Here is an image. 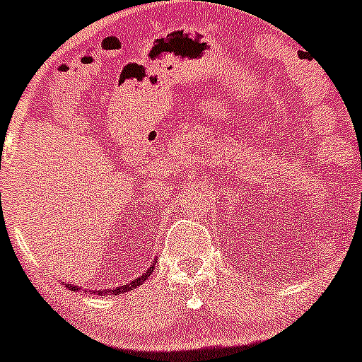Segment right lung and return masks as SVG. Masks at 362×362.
Wrapping results in <instances>:
<instances>
[{
	"mask_svg": "<svg viewBox=\"0 0 362 362\" xmlns=\"http://www.w3.org/2000/svg\"><path fill=\"white\" fill-rule=\"evenodd\" d=\"M153 268H155V264H151L150 268H148L146 270V274H143L141 275V277H137V279H134L132 282H129V284L127 286H118L117 289H110L111 293H117V294H122V293H127V291H132V289H136L137 286H141L143 284V282H146V279L150 277L151 275V272H153ZM66 288H69V289H73V286L71 284H66ZM74 289H80V288H74ZM98 294H107V291H98Z\"/></svg>",
	"mask_w": 362,
	"mask_h": 362,
	"instance_id": "1",
	"label": "right lung"
}]
</instances>
